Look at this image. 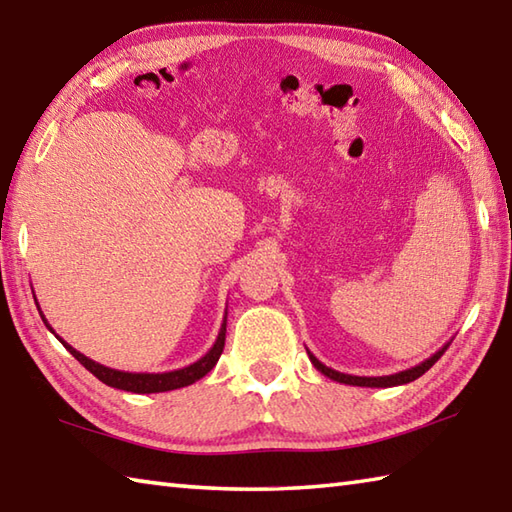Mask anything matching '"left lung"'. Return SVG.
<instances>
[{
	"mask_svg": "<svg viewBox=\"0 0 512 512\" xmlns=\"http://www.w3.org/2000/svg\"><path fill=\"white\" fill-rule=\"evenodd\" d=\"M446 347L448 344H444V347L440 349V351H435L431 358H426L424 362H420V364H415V367H411V369H404V371H398V373H391V375H378V378H367V375H349V373H340V371H336V369H331V367H327V364H322L314 353H311L309 349H307V356H309V360H311V364H314V367L322 373V375H327V378H331V380H336V382H340V384H351V387H375V389H387V387H398V384H409V382H413V380H417L420 378V375H424L426 371H429L433 364L442 358V353L446 351Z\"/></svg>",
	"mask_w": 512,
	"mask_h": 512,
	"instance_id": "left-lung-1",
	"label": "left lung"
}]
</instances>
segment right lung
<instances>
[{"label": "right lung", "instance_id": "add662e5", "mask_svg": "<svg viewBox=\"0 0 512 512\" xmlns=\"http://www.w3.org/2000/svg\"><path fill=\"white\" fill-rule=\"evenodd\" d=\"M39 314H41V309H39ZM41 320H44L46 327L52 331L46 316H41ZM225 331H227V311H225L221 331H218L212 349L207 351L201 360H196L194 364H190V367H183V369H176V371H165V373H130V371H117V369L103 367V364L83 356V353H79L75 347H70V344L64 338H59L55 331H52V333H55V336L61 340V344H64V347L83 364V367H86L92 375H95V378H99L103 384H108V387L130 391V393H163V391L190 387V384H194L196 380H201L203 375L210 373L216 367V362L223 353Z\"/></svg>", "mask_w": 512, "mask_h": 512}]
</instances>
